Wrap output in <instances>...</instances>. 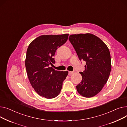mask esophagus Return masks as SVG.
<instances>
[{
  "mask_svg": "<svg viewBox=\"0 0 127 127\" xmlns=\"http://www.w3.org/2000/svg\"><path fill=\"white\" fill-rule=\"evenodd\" d=\"M74 73V71H69V74L70 75H72V74H73Z\"/></svg>",
  "mask_w": 127,
  "mask_h": 127,
  "instance_id": "esophagus-1",
  "label": "esophagus"
}]
</instances>
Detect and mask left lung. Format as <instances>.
Instances as JSON below:
<instances>
[{
  "instance_id": "1",
  "label": "left lung",
  "mask_w": 127,
  "mask_h": 127,
  "mask_svg": "<svg viewBox=\"0 0 127 127\" xmlns=\"http://www.w3.org/2000/svg\"><path fill=\"white\" fill-rule=\"evenodd\" d=\"M69 39L79 60L86 62L82 80L76 86L77 92L85 97L97 94L107 83L111 70V56L106 44L90 33L73 34Z\"/></svg>"
}]
</instances>
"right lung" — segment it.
I'll list each match as a JSON object with an SVG mask.
<instances>
[{"label": "right lung", "instance_id": "add662e5", "mask_svg": "<svg viewBox=\"0 0 127 127\" xmlns=\"http://www.w3.org/2000/svg\"><path fill=\"white\" fill-rule=\"evenodd\" d=\"M68 34L41 35L33 40L28 48L25 65L30 83L35 92L48 99L61 92L68 71L55 70L50 65L55 63L56 50L66 42Z\"/></svg>", "mask_w": 127, "mask_h": 127}]
</instances>
